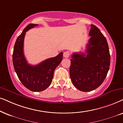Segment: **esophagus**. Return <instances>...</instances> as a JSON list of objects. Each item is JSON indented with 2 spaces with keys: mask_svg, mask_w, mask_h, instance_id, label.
I'll return each instance as SVG.
<instances>
[{
  "mask_svg": "<svg viewBox=\"0 0 123 123\" xmlns=\"http://www.w3.org/2000/svg\"><path fill=\"white\" fill-rule=\"evenodd\" d=\"M70 53L68 51L65 52L64 53H63V57H65V58H68V57L70 56Z\"/></svg>",
  "mask_w": 123,
  "mask_h": 123,
  "instance_id": "34e87169",
  "label": "esophagus"
}]
</instances>
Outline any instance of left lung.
<instances>
[{
  "mask_svg": "<svg viewBox=\"0 0 123 123\" xmlns=\"http://www.w3.org/2000/svg\"><path fill=\"white\" fill-rule=\"evenodd\" d=\"M91 37L84 53L71 55L70 74L77 89L83 92L93 91L102 84L107 76L110 65L109 45L99 29L91 25Z\"/></svg>",
  "mask_w": 123,
  "mask_h": 123,
  "instance_id": "1",
  "label": "left lung"
}]
</instances>
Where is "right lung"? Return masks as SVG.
Instances as JSON below:
<instances>
[{"mask_svg": "<svg viewBox=\"0 0 123 123\" xmlns=\"http://www.w3.org/2000/svg\"><path fill=\"white\" fill-rule=\"evenodd\" d=\"M38 25L30 24L27 25L17 37L13 53V64L18 78L26 88L33 92L46 89L51 84L55 68L62 60L63 53L47 59L38 65L29 64L24 53V42L26 32Z\"/></svg>", "mask_w": 123, "mask_h": 123, "instance_id": "right-lung-1", "label": "right lung"}]
</instances>
